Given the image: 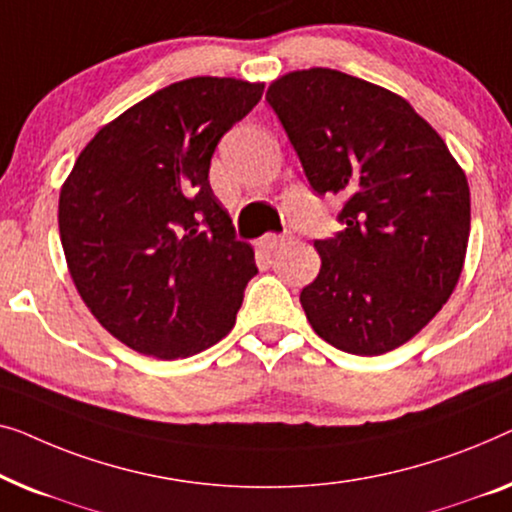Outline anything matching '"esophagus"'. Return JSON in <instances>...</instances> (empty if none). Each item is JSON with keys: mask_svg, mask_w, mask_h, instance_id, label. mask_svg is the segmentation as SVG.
Segmentation results:
<instances>
[{"mask_svg": "<svg viewBox=\"0 0 512 512\" xmlns=\"http://www.w3.org/2000/svg\"><path fill=\"white\" fill-rule=\"evenodd\" d=\"M285 241H287L285 234H269V236H264L262 241H259V246H262L264 250H278V248L285 246Z\"/></svg>", "mask_w": 512, "mask_h": 512, "instance_id": "34e87169", "label": "esophagus"}]
</instances>
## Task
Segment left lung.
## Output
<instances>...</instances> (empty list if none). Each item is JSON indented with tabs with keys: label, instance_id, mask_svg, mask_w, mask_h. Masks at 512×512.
I'll return each mask as SVG.
<instances>
[{
	"label": "left lung",
	"instance_id": "obj_1",
	"mask_svg": "<svg viewBox=\"0 0 512 512\" xmlns=\"http://www.w3.org/2000/svg\"><path fill=\"white\" fill-rule=\"evenodd\" d=\"M315 194H341L343 229L315 241L301 290L315 334L350 355L410 341L455 290L471 232L464 171L394 92L336 69L292 71L266 90Z\"/></svg>",
	"mask_w": 512,
	"mask_h": 512
}]
</instances>
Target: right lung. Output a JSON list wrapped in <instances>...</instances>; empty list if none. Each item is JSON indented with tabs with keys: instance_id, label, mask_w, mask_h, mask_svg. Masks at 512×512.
<instances>
[{
	"instance_id": "add662e5",
	"label": "right lung",
	"mask_w": 512,
	"mask_h": 512,
	"mask_svg": "<svg viewBox=\"0 0 512 512\" xmlns=\"http://www.w3.org/2000/svg\"><path fill=\"white\" fill-rule=\"evenodd\" d=\"M262 83H174L99 129L60 192V239L85 306L143 355L190 357L232 331L255 253L208 169Z\"/></svg>"
}]
</instances>
